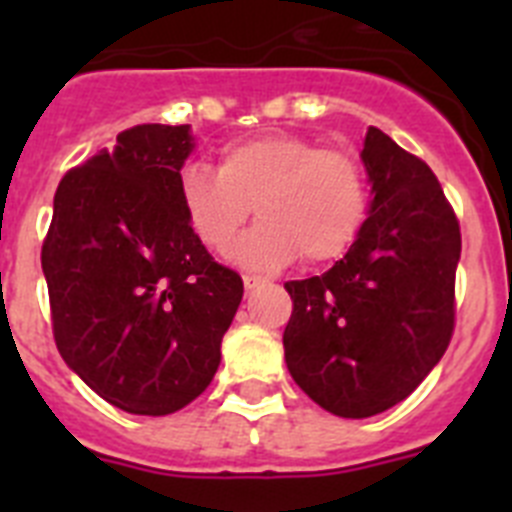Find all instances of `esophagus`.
Returning <instances> with one entry per match:
<instances>
[{
  "label": "esophagus",
  "instance_id": "1",
  "mask_svg": "<svg viewBox=\"0 0 512 512\" xmlns=\"http://www.w3.org/2000/svg\"><path fill=\"white\" fill-rule=\"evenodd\" d=\"M264 282H266V279L256 277V274H246V277H243V284H246V289H256V287H261Z\"/></svg>",
  "mask_w": 512,
  "mask_h": 512
}]
</instances>
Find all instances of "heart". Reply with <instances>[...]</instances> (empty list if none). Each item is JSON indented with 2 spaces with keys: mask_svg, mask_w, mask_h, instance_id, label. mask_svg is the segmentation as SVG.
Wrapping results in <instances>:
<instances>
[{
  "mask_svg": "<svg viewBox=\"0 0 512 512\" xmlns=\"http://www.w3.org/2000/svg\"><path fill=\"white\" fill-rule=\"evenodd\" d=\"M179 205L192 233L215 253L228 251L251 215L261 223L235 246L246 269L274 271L300 259L325 264L354 246L369 215L364 166L343 148H320L289 133L233 140L217 153V171H179Z\"/></svg>",
  "mask_w": 512,
  "mask_h": 512,
  "instance_id": "1",
  "label": "heart"
}]
</instances>
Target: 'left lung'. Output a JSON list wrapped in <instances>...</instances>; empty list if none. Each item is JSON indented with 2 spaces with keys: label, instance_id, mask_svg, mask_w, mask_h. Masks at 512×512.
Segmentation results:
<instances>
[{
  "label": "left lung",
  "instance_id": "left-lung-1",
  "mask_svg": "<svg viewBox=\"0 0 512 512\" xmlns=\"http://www.w3.org/2000/svg\"><path fill=\"white\" fill-rule=\"evenodd\" d=\"M372 210L325 274L287 282L284 359L300 390L341 418L402 402L454 336L461 230L423 158L379 128L364 140Z\"/></svg>",
  "mask_w": 512,
  "mask_h": 512
}]
</instances>
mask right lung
Here are the masks:
<instances>
[{
  "label": "right lung",
  "instance_id": "add662e5",
  "mask_svg": "<svg viewBox=\"0 0 512 512\" xmlns=\"http://www.w3.org/2000/svg\"><path fill=\"white\" fill-rule=\"evenodd\" d=\"M189 125L122 130L66 171L40 261L58 354L115 408L169 415L207 390L243 279L179 205Z\"/></svg>",
  "mask_w": 512,
  "mask_h": 512
}]
</instances>
